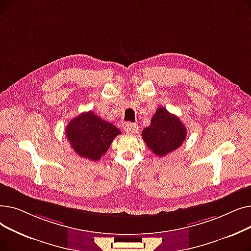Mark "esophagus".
<instances>
[{"instance_id":"1","label":"esophagus","mask_w":251,"mask_h":251,"mask_svg":"<svg viewBox=\"0 0 251 251\" xmlns=\"http://www.w3.org/2000/svg\"><path fill=\"white\" fill-rule=\"evenodd\" d=\"M124 130L126 131V133H128V134H133L134 132H136L137 126L134 123H127L124 126Z\"/></svg>"}]
</instances>
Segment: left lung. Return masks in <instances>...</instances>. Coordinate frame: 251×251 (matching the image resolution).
<instances>
[{
  "mask_svg": "<svg viewBox=\"0 0 251 251\" xmlns=\"http://www.w3.org/2000/svg\"><path fill=\"white\" fill-rule=\"evenodd\" d=\"M149 149L156 155L165 156L183 144L187 130L180 119L165 108H157L151 118V125L141 132Z\"/></svg>",
  "mask_w": 251,
  "mask_h": 251,
  "instance_id": "8db88e82",
  "label": "left lung"
}]
</instances>
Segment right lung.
I'll return each instance as SVG.
<instances>
[{
  "label": "right lung",
  "mask_w": 251,
  "mask_h": 251,
  "mask_svg": "<svg viewBox=\"0 0 251 251\" xmlns=\"http://www.w3.org/2000/svg\"><path fill=\"white\" fill-rule=\"evenodd\" d=\"M65 133L79 156L99 161L121 131L89 111L72 119L66 126Z\"/></svg>",
  "instance_id": "add662e5"
}]
</instances>
